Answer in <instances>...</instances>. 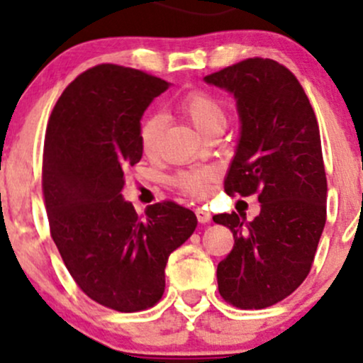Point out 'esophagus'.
<instances>
[{"label": "esophagus", "mask_w": 363, "mask_h": 363, "mask_svg": "<svg viewBox=\"0 0 363 363\" xmlns=\"http://www.w3.org/2000/svg\"><path fill=\"white\" fill-rule=\"evenodd\" d=\"M194 213H196V218H198L199 223H210L211 222V213L210 211H206L205 208H196Z\"/></svg>", "instance_id": "esophagus-1"}]
</instances>
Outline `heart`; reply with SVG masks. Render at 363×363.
Listing matches in <instances>:
<instances>
[{
	"label": "heart",
	"mask_w": 363,
	"mask_h": 363,
	"mask_svg": "<svg viewBox=\"0 0 363 363\" xmlns=\"http://www.w3.org/2000/svg\"><path fill=\"white\" fill-rule=\"evenodd\" d=\"M179 111L203 135H208L216 126H225V109L222 102L205 90H193L179 102ZM164 118L160 114H150L140 124V147L147 157H155L160 150ZM218 177L213 167H196L182 170L174 177L182 193L205 198L210 194L211 186Z\"/></svg>",
	"instance_id": "1"
}]
</instances>
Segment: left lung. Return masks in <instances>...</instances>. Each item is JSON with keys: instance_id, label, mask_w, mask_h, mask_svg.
<instances>
[{"instance_id": "obj_1", "label": "left lung", "mask_w": 363, "mask_h": 363, "mask_svg": "<svg viewBox=\"0 0 363 363\" xmlns=\"http://www.w3.org/2000/svg\"><path fill=\"white\" fill-rule=\"evenodd\" d=\"M205 82L234 94L242 124L225 191L261 203L252 222L235 211L213 216L234 234L216 268L218 291L239 309H264L306 280L326 223L318 119L295 74L273 60L249 57Z\"/></svg>"}]
</instances>
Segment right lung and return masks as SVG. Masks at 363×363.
Masks as SVG:
<instances>
[{"label":"right lung","mask_w":363,"mask_h":363,"mask_svg":"<svg viewBox=\"0 0 363 363\" xmlns=\"http://www.w3.org/2000/svg\"><path fill=\"white\" fill-rule=\"evenodd\" d=\"M169 83L140 69L99 65L66 86L49 118L43 193L66 268L91 301L118 312L153 307L165 264L198 220L174 201L138 216L124 201V172L138 164L140 119Z\"/></svg>","instance_id":"obj_1"}]
</instances>
